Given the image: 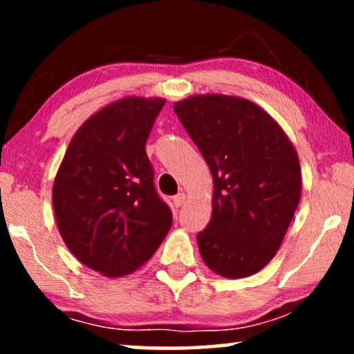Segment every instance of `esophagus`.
<instances>
[{
	"label": "esophagus",
	"instance_id": "34e87169",
	"mask_svg": "<svg viewBox=\"0 0 354 354\" xmlns=\"http://www.w3.org/2000/svg\"><path fill=\"white\" fill-rule=\"evenodd\" d=\"M185 200H187L185 193H178L177 196H174V205H176V207H180L183 203H185Z\"/></svg>",
	"mask_w": 354,
	"mask_h": 354
}]
</instances>
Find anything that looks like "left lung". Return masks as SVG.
I'll list each match as a JSON object with an SVG mask.
<instances>
[{"label": "left lung", "instance_id": "8db88e82", "mask_svg": "<svg viewBox=\"0 0 354 354\" xmlns=\"http://www.w3.org/2000/svg\"><path fill=\"white\" fill-rule=\"evenodd\" d=\"M174 111L209 166L212 216L196 236L205 264L225 279L250 277L282 245L301 196L293 143L272 115L230 95H193Z\"/></svg>", "mask_w": 354, "mask_h": 354}]
</instances>
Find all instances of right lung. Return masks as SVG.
Instances as JSON below:
<instances>
[{
	"instance_id": "right-lung-1",
	"label": "right lung",
	"mask_w": 354,
	"mask_h": 354,
	"mask_svg": "<svg viewBox=\"0 0 354 354\" xmlns=\"http://www.w3.org/2000/svg\"><path fill=\"white\" fill-rule=\"evenodd\" d=\"M166 100L125 96L80 125L53 183L57 229L71 253L104 277L142 268L172 225L147 156Z\"/></svg>"
}]
</instances>
